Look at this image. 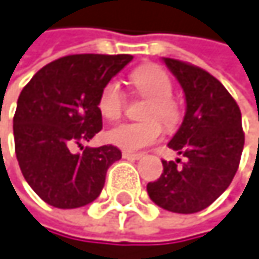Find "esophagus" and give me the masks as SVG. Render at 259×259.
Masks as SVG:
<instances>
[{"mask_svg":"<svg viewBox=\"0 0 259 259\" xmlns=\"http://www.w3.org/2000/svg\"><path fill=\"white\" fill-rule=\"evenodd\" d=\"M143 155L141 153H132V152H122V158L124 159H132V161H137L140 159Z\"/></svg>","mask_w":259,"mask_h":259,"instance_id":"esophagus-1","label":"esophagus"}]
</instances>
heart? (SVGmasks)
Masks as SVG:
<instances>
[{"label": "heart", "mask_w": 259, "mask_h": 259, "mask_svg": "<svg viewBox=\"0 0 259 259\" xmlns=\"http://www.w3.org/2000/svg\"><path fill=\"white\" fill-rule=\"evenodd\" d=\"M131 81L135 90L150 103L144 116L147 119L141 122H124L107 132V140L122 150L135 152L153 144L162 134V125L175 127L180 121V106L170 98L174 84L167 72L158 66H144L132 72ZM125 97L116 81H109L98 97V109L101 115L109 121H116L124 110ZM158 117L157 120L156 118Z\"/></svg>", "instance_id": "obj_1"}]
</instances>
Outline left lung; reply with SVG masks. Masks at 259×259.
<instances>
[{
	"label": "left lung",
	"instance_id": "obj_1",
	"mask_svg": "<svg viewBox=\"0 0 259 259\" xmlns=\"http://www.w3.org/2000/svg\"><path fill=\"white\" fill-rule=\"evenodd\" d=\"M186 97V115L169 147L186 159L162 161L161 177L147 184L156 206L175 213L209 207L230 186L244 147L241 110L226 87L196 66L162 58Z\"/></svg>",
	"mask_w": 259,
	"mask_h": 259
}]
</instances>
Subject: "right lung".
<instances>
[{"label":"right lung","mask_w":259,"mask_h":259,"mask_svg":"<svg viewBox=\"0 0 259 259\" xmlns=\"http://www.w3.org/2000/svg\"><path fill=\"white\" fill-rule=\"evenodd\" d=\"M132 60V55H69L38 70L20 94L15 153L23 177L47 204L76 209L100 196L121 150L82 143L103 128L101 89ZM75 147L83 152H73Z\"/></svg>","instance_id":"add662e5"}]
</instances>
